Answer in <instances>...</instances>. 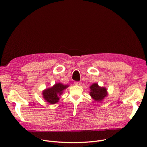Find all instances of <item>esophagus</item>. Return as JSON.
Returning <instances> with one entry per match:
<instances>
[{"label": "esophagus", "instance_id": "esophagus-1", "mask_svg": "<svg viewBox=\"0 0 147 147\" xmlns=\"http://www.w3.org/2000/svg\"><path fill=\"white\" fill-rule=\"evenodd\" d=\"M74 84H76L77 86H80L82 84V83L80 82H75Z\"/></svg>", "mask_w": 147, "mask_h": 147}]
</instances>
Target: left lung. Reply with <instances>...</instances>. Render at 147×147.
<instances>
[{
    "label": "left lung",
    "instance_id": "8db88e82",
    "mask_svg": "<svg viewBox=\"0 0 147 147\" xmlns=\"http://www.w3.org/2000/svg\"><path fill=\"white\" fill-rule=\"evenodd\" d=\"M89 88V95L95 101L99 102H101L108 95V92L106 88L99 86L96 83L92 84Z\"/></svg>",
    "mask_w": 147,
    "mask_h": 147
}]
</instances>
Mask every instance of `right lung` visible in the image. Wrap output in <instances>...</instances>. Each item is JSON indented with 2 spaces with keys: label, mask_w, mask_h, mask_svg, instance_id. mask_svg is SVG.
<instances>
[{
  "label": "right lung",
  "mask_w": 147,
  "mask_h": 147,
  "mask_svg": "<svg viewBox=\"0 0 147 147\" xmlns=\"http://www.w3.org/2000/svg\"><path fill=\"white\" fill-rule=\"evenodd\" d=\"M68 84H63L61 83H55L51 88L45 89L42 91V95L45 101L50 104H55L59 100V96L63 94Z\"/></svg>",
  "instance_id": "1"
}]
</instances>
